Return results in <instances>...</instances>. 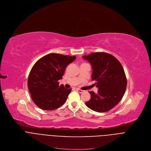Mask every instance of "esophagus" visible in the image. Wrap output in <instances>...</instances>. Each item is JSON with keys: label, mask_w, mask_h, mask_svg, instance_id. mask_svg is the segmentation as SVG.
Here are the masks:
<instances>
[{"label": "esophagus", "mask_w": 151, "mask_h": 151, "mask_svg": "<svg viewBox=\"0 0 151 151\" xmlns=\"http://www.w3.org/2000/svg\"><path fill=\"white\" fill-rule=\"evenodd\" d=\"M76 91H78V92H79V93H82L84 91L83 90H80V89H79V88H77L76 89Z\"/></svg>", "instance_id": "34e87169"}]
</instances>
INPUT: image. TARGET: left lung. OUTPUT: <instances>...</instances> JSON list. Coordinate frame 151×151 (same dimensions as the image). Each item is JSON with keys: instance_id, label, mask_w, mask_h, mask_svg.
Here are the masks:
<instances>
[{"instance_id": "left-lung-1", "label": "left lung", "mask_w": 151, "mask_h": 151, "mask_svg": "<svg viewBox=\"0 0 151 151\" xmlns=\"http://www.w3.org/2000/svg\"><path fill=\"white\" fill-rule=\"evenodd\" d=\"M93 69L92 80L96 82L97 93L90 91L91 99L85 104L97 112L110 111L123 97L127 87V78L120 62L112 55L100 52L83 55Z\"/></svg>"}]
</instances>
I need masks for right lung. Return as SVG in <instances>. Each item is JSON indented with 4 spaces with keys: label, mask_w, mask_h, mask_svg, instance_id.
<instances>
[{
    "label": "right lung",
    "mask_w": 151,
    "mask_h": 151,
    "mask_svg": "<svg viewBox=\"0 0 151 151\" xmlns=\"http://www.w3.org/2000/svg\"><path fill=\"white\" fill-rule=\"evenodd\" d=\"M75 56L51 53L37 60L28 78V88L35 104L43 110L52 111L62 106L71 92L58 80Z\"/></svg>",
    "instance_id": "obj_1"
}]
</instances>
